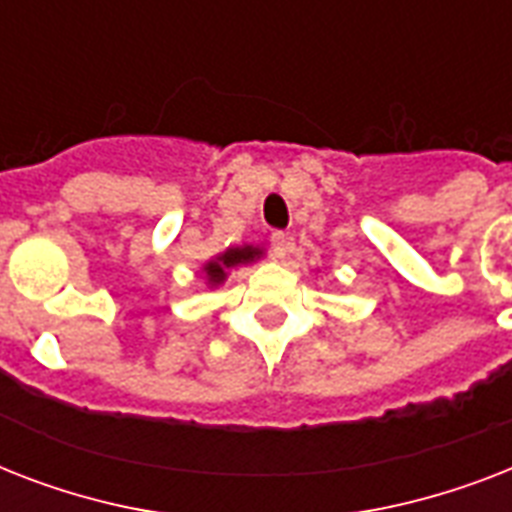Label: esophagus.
<instances>
[{"instance_id":"esophagus-1","label":"esophagus","mask_w":512,"mask_h":512,"mask_svg":"<svg viewBox=\"0 0 512 512\" xmlns=\"http://www.w3.org/2000/svg\"><path fill=\"white\" fill-rule=\"evenodd\" d=\"M271 252L273 257H287L289 252V236L287 233H281V231H273L271 233Z\"/></svg>"}]
</instances>
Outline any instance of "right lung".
<instances>
[{"label": "right lung", "mask_w": 512, "mask_h": 512, "mask_svg": "<svg viewBox=\"0 0 512 512\" xmlns=\"http://www.w3.org/2000/svg\"><path fill=\"white\" fill-rule=\"evenodd\" d=\"M255 257H260V249L255 247L228 249V252H223V255L215 257V260H209V263L204 265V271H207V279L212 281V284H220V281L225 279V271H228V268L249 263V260H255Z\"/></svg>", "instance_id": "add662e5"}]
</instances>
